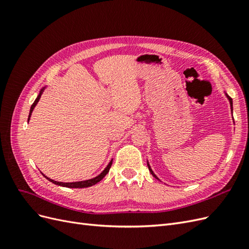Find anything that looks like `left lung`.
<instances>
[{
    "instance_id": "left-lung-1",
    "label": "left lung",
    "mask_w": 249,
    "mask_h": 249,
    "mask_svg": "<svg viewBox=\"0 0 249 249\" xmlns=\"http://www.w3.org/2000/svg\"><path fill=\"white\" fill-rule=\"evenodd\" d=\"M225 93V92H224ZM225 96H227L228 97V100H229V102H230V105H231V112H232V100H231V97H230L227 93H225ZM147 167H148V169H149V172L150 173H152V175L157 178V179H159L160 180V178H158L156 175H155V173H154V171H153V169L152 168H150V165H149V163H148V161H147Z\"/></svg>"
}]
</instances>
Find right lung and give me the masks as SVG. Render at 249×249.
<instances>
[{
    "label": "right lung",
    "mask_w": 249,
    "mask_h": 249,
    "mask_svg": "<svg viewBox=\"0 0 249 249\" xmlns=\"http://www.w3.org/2000/svg\"><path fill=\"white\" fill-rule=\"evenodd\" d=\"M47 88V86H44V87H42L41 89H40V91H39V94H38V96L36 97V100H35V102L33 103V105L31 106V109H30V113H29V118H28V122L30 120V117H31V115H32V112H33V110H34V108H35V106L37 105V103L39 102V100H40V96H41V94H42V92L44 91V89ZM112 161H113V159L109 162V164L107 165V167L105 168L99 176H96L95 178H90V179H86V180H80V182H72V183H63V182H57V180H54V179H52V178H48L47 176H44L43 173V177L44 178H47V179H49L50 182H52L53 184H55V185H58V186H62V187H66V188H87V187H91V186H93V185H95L96 183H99L100 180H102L104 178H105V176L107 175V173L109 172V170H110V167H111V165H112Z\"/></svg>",
    "instance_id": "obj_1"
}]
</instances>
